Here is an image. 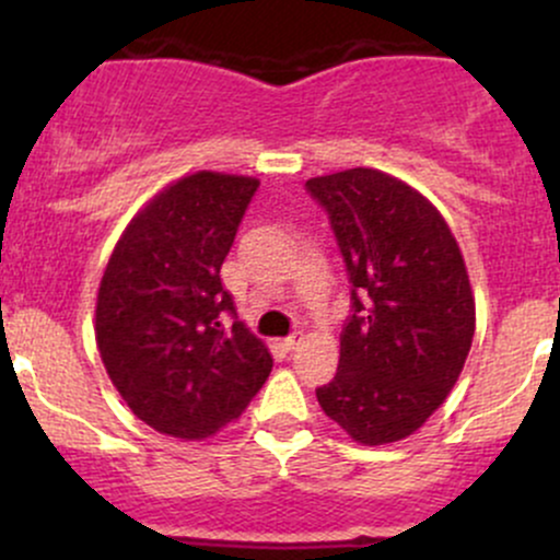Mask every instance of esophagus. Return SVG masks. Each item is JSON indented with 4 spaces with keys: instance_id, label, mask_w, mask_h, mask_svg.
Instances as JSON below:
<instances>
[{
    "instance_id": "obj_1",
    "label": "esophagus",
    "mask_w": 560,
    "mask_h": 560,
    "mask_svg": "<svg viewBox=\"0 0 560 560\" xmlns=\"http://www.w3.org/2000/svg\"><path fill=\"white\" fill-rule=\"evenodd\" d=\"M300 342H302V334H292V337L281 339V347H284V350H294Z\"/></svg>"
}]
</instances>
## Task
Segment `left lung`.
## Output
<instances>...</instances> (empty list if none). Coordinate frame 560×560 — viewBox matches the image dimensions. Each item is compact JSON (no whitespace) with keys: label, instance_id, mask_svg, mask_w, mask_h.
Returning <instances> with one entry per match:
<instances>
[{"label":"left lung","instance_id":"obj_1","mask_svg":"<svg viewBox=\"0 0 560 560\" xmlns=\"http://www.w3.org/2000/svg\"><path fill=\"white\" fill-rule=\"evenodd\" d=\"M305 186L331 218L355 307L318 405L352 442H400L447 400L471 350L464 255L440 210L402 178L347 168Z\"/></svg>","mask_w":560,"mask_h":560}]
</instances>
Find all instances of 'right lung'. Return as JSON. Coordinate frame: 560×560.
Returning a JSON list of instances; mask_svg holds the SVG:
<instances>
[{
  "mask_svg": "<svg viewBox=\"0 0 560 560\" xmlns=\"http://www.w3.org/2000/svg\"><path fill=\"white\" fill-rule=\"evenodd\" d=\"M260 182L195 171L128 221L102 273L94 337L133 416L176 440H205L244 413L273 369L234 313L221 266Z\"/></svg>",
  "mask_w": 560,
  "mask_h": 560,
  "instance_id": "1",
  "label": "right lung"
}]
</instances>
